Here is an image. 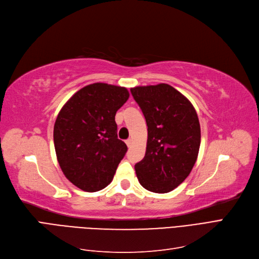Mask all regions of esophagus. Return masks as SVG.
Returning <instances> with one entry per match:
<instances>
[{"mask_svg":"<svg viewBox=\"0 0 259 259\" xmlns=\"http://www.w3.org/2000/svg\"><path fill=\"white\" fill-rule=\"evenodd\" d=\"M126 144H127L128 147H130V146L132 145V140H131V139H128V140L126 141Z\"/></svg>","mask_w":259,"mask_h":259,"instance_id":"1","label":"esophagus"}]
</instances>
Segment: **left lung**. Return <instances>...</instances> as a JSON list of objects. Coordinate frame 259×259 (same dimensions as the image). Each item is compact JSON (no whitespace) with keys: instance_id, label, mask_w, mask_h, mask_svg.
I'll return each instance as SVG.
<instances>
[{"instance_id":"1","label":"left lung","mask_w":259,"mask_h":259,"mask_svg":"<svg viewBox=\"0 0 259 259\" xmlns=\"http://www.w3.org/2000/svg\"><path fill=\"white\" fill-rule=\"evenodd\" d=\"M147 123L145 157L135 165L143 188L167 193L192 170L200 145L196 111L185 96L165 83L130 90Z\"/></svg>"}]
</instances>
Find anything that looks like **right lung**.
Here are the masks:
<instances>
[{"instance_id": "add662e5", "label": "right lung", "mask_w": 259, "mask_h": 259, "mask_svg": "<svg viewBox=\"0 0 259 259\" xmlns=\"http://www.w3.org/2000/svg\"><path fill=\"white\" fill-rule=\"evenodd\" d=\"M128 98L126 88L94 83L76 92L57 115L53 130L57 161L66 178L86 192L107 187L126 155L115 114Z\"/></svg>"}]
</instances>
